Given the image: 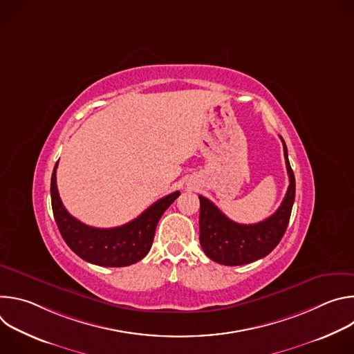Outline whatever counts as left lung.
<instances>
[{
	"mask_svg": "<svg viewBox=\"0 0 354 354\" xmlns=\"http://www.w3.org/2000/svg\"><path fill=\"white\" fill-rule=\"evenodd\" d=\"M281 141L290 185L280 207L266 220L257 224H238L224 216L209 198L198 196L200 245L212 261L225 266L246 265L269 255L281 241L295 197V178L288 162L286 142L283 138Z\"/></svg>",
	"mask_w": 354,
	"mask_h": 354,
	"instance_id": "1",
	"label": "left lung"
}]
</instances>
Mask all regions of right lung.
I'll use <instances>...</instances> for the list:
<instances>
[{"instance_id":"1","label":"right lung","mask_w":354,"mask_h":354,"mask_svg":"<svg viewBox=\"0 0 354 354\" xmlns=\"http://www.w3.org/2000/svg\"><path fill=\"white\" fill-rule=\"evenodd\" d=\"M56 164L50 183L52 209L60 234L70 249L93 265L106 268L130 266L141 261L153 245L156 228L164 212L180 192H174L151 205L133 221L115 228H95L74 218L63 206L56 185Z\"/></svg>"}]
</instances>
